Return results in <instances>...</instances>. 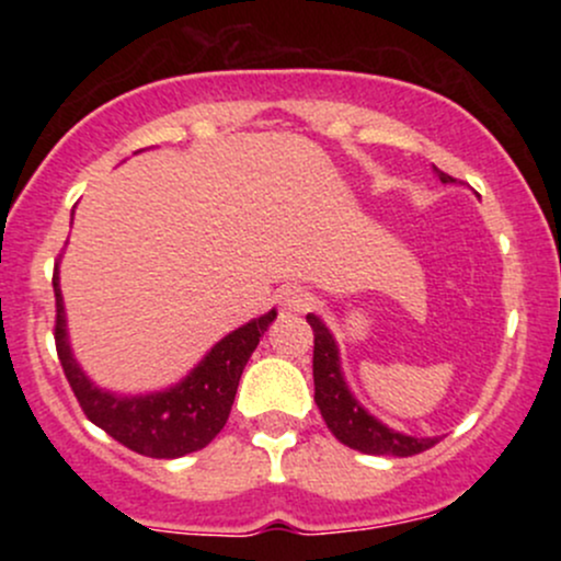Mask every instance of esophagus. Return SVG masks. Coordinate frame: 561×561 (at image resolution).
<instances>
[{
	"mask_svg": "<svg viewBox=\"0 0 561 561\" xmlns=\"http://www.w3.org/2000/svg\"><path fill=\"white\" fill-rule=\"evenodd\" d=\"M282 308L289 313H308L317 308V298H313L308 289L293 287V289H285V293H282Z\"/></svg>",
	"mask_w": 561,
	"mask_h": 561,
	"instance_id": "obj_1",
	"label": "esophagus"
}]
</instances>
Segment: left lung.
Wrapping results in <instances>:
<instances>
[{
	"label": "left lung",
	"instance_id": "8db88e82",
	"mask_svg": "<svg viewBox=\"0 0 561 561\" xmlns=\"http://www.w3.org/2000/svg\"><path fill=\"white\" fill-rule=\"evenodd\" d=\"M437 171V169H435ZM443 184L454 182V176L437 171ZM308 324L313 330V401L324 416L330 433L353 450L371 456H414L433 448L437 437L403 435L382 424L347 390V382L340 369V351L332 332L313 313H308Z\"/></svg>",
	"mask_w": 561,
	"mask_h": 561
}]
</instances>
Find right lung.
Returning a JSON list of instances; mask_svg holds the SVG:
<instances>
[{"mask_svg":"<svg viewBox=\"0 0 561 561\" xmlns=\"http://www.w3.org/2000/svg\"><path fill=\"white\" fill-rule=\"evenodd\" d=\"M55 287V345L62 371L73 390L76 401L89 422L105 430L121 446L137 450L150 459H179L208 446L221 433L234 403L237 385L253 351L259 347L263 332L276 319L272 308L263 317L248 321L240 330L229 332L210 347L208 356L169 390L150 396H115L100 390L81 371L70 353L66 308H62L60 276H53Z\"/></svg>","mask_w":561,"mask_h":561,"instance_id":"1","label":"right lung"}]
</instances>
